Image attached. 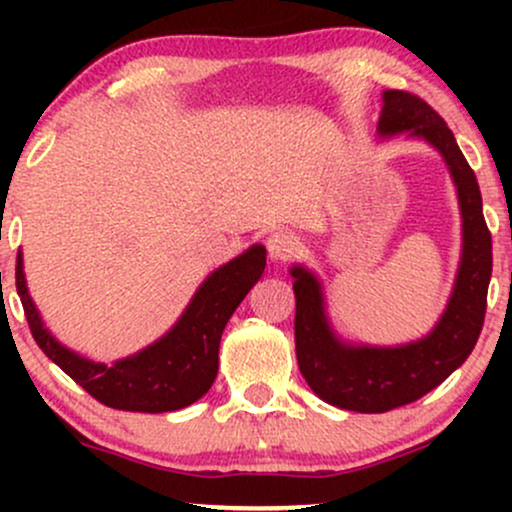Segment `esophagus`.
<instances>
[{"instance_id": "34e87169", "label": "esophagus", "mask_w": 512, "mask_h": 512, "mask_svg": "<svg viewBox=\"0 0 512 512\" xmlns=\"http://www.w3.org/2000/svg\"><path fill=\"white\" fill-rule=\"evenodd\" d=\"M267 250L274 262H286L301 250V243H298V238L289 231H276L267 238Z\"/></svg>"}]
</instances>
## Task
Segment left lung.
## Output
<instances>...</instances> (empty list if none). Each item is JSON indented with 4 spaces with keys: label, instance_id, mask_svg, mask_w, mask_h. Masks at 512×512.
Returning a JSON list of instances; mask_svg holds the SVG:
<instances>
[{
    "label": "left lung",
    "instance_id": "left-lung-1",
    "mask_svg": "<svg viewBox=\"0 0 512 512\" xmlns=\"http://www.w3.org/2000/svg\"><path fill=\"white\" fill-rule=\"evenodd\" d=\"M380 137L407 132L438 149L457 187L462 211V257L448 308L438 325L416 342L366 346L342 342L325 315V296L317 276L291 267L296 293V356L305 383L317 397L339 409L361 414L416 402L460 368L477 344L486 315L491 281V233L481 211L474 170L462 156L450 127L424 98L407 91H385L378 122Z\"/></svg>",
    "mask_w": 512,
    "mask_h": 512
}]
</instances>
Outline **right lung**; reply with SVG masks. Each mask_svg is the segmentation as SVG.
<instances>
[{"mask_svg":"<svg viewBox=\"0 0 512 512\" xmlns=\"http://www.w3.org/2000/svg\"><path fill=\"white\" fill-rule=\"evenodd\" d=\"M267 264V250L252 245L236 260L211 272L199 286L180 320L139 354L115 361L113 366L88 361L62 346L40 320L28 296L23 257H16V291L35 344L55 361L74 383L110 409L161 414L190 407L207 395L219 370V344L233 310L257 284Z\"/></svg>","mask_w":512,"mask_h":512,"instance_id":"right-lung-1","label":"right lung"}]
</instances>
